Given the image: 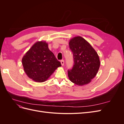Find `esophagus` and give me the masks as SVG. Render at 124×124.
<instances>
[{
  "label": "esophagus",
  "mask_w": 124,
  "mask_h": 124,
  "mask_svg": "<svg viewBox=\"0 0 124 124\" xmlns=\"http://www.w3.org/2000/svg\"><path fill=\"white\" fill-rule=\"evenodd\" d=\"M61 63L62 66H63V65H64V61H63V60H62L61 61Z\"/></svg>",
  "instance_id": "esophagus-1"
}]
</instances>
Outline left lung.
<instances>
[{
    "instance_id": "obj_1",
    "label": "left lung",
    "mask_w": 124,
    "mask_h": 124,
    "mask_svg": "<svg viewBox=\"0 0 124 124\" xmlns=\"http://www.w3.org/2000/svg\"><path fill=\"white\" fill-rule=\"evenodd\" d=\"M69 44L74 59L72 69L68 71L69 80L78 86L87 84L99 70V56L91 45L80 36L71 39Z\"/></svg>"
}]
</instances>
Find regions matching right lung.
Masks as SVG:
<instances>
[{
  "label": "right lung",
  "mask_w": 124,
  "mask_h": 124,
  "mask_svg": "<svg viewBox=\"0 0 124 124\" xmlns=\"http://www.w3.org/2000/svg\"><path fill=\"white\" fill-rule=\"evenodd\" d=\"M22 64L27 76L36 82H43L61 63L49 50L46 41H38L26 52Z\"/></svg>",
  "instance_id": "1"
}]
</instances>
